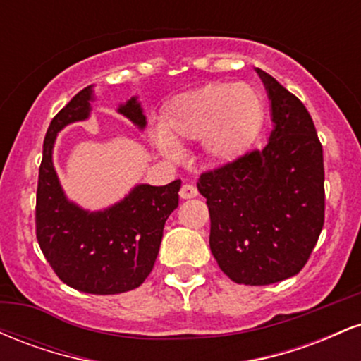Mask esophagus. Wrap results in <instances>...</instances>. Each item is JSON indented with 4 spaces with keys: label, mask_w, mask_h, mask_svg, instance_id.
Masks as SVG:
<instances>
[{
    "label": "esophagus",
    "mask_w": 361,
    "mask_h": 361,
    "mask_svg": "<svg viewBox=\"0 0 361 361\" xmlns=\"http://www.w3.org/2000/svg\"><path fill=\"white\" fill-rule=\"evenodd\" d=\"M198 195V190L195 188L193 185H190V183H185L183 186H181V190H180V197L181 198H193V197H197Z\"/></svg>",
    "instance_id": "1"
}]
</instances>
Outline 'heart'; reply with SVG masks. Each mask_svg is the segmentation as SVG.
<instances>
[{"label": "heart", "mask_w": 361, "mask_h": 361, "mask_svg": "<svg viewBox=\"0 0 361 361\" xmlns=\"http://www.w3.org/2000/svg\"><path fill=\"white\" fill-rule=\"evenodd\" d=\"M259 123V98L251 86L210 82L171 98L152 140L169 159L180 156V144L202 140L210 161L231 163L251 146Z\"/></svg>", "instance_id": "obj_1"}]
</instances>
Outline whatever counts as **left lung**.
<instances>
[{"mask_svg": "<svg viewBox=\"0 0 361 361\" xmlns=\"http://www.w3.org/2000/svg\"><path fill=\"white\" fill-rule=\"evenodd\" d=\"M271 103L263 149L207 171L198 192L210 214V251L235 283L297 275L324 226V163L312 117L295 94L256 69Z\"/></svg>", "mask_w": 361, "mask_h": 361, "instance_id": "obj_1", "label": "left lung"}]
</instances>
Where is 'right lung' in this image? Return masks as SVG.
Here are the masks:
<instances>
[{"mask_svg":"<svg viewBox=\"0 0 361 361\" xmlns=\"http://www.w3.org/2000/svg\"><path fill=\"white\" fill-rule=\"evenodd\" d=\"M93 86H86L52 118L44 139L37 186V241L56 275L69 287L94 295L137 288L151 273L159 252L164 222L178 207L181 181L164 186L137 185L105 210L90 212L66 198L52 163L57 134L90 117ZM118 114L142 130L146 115L137 97Z\"/></svg>","mask_w":361,"mask_h":361,"instance_id":"1","label":"right lung"}]
</instances>
